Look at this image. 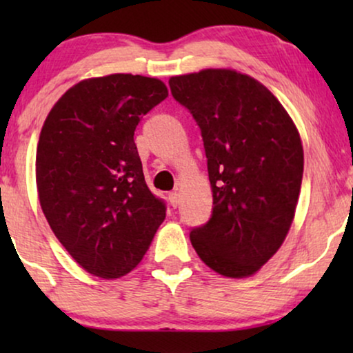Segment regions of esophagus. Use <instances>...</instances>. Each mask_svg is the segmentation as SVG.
Returning a JSON list of instances; mask_svg holds the SVG:
<instances>
[{
  "label": "esophagus",
  "instance_id": "34e87169",
  "mask_svg": "<svg viewBox=\"0 0 353 353\" xmlns=\"http://www.w3.org/2000/svg\"><path fill=\"white\" fill-rule=\"evenodd\" d=\"M168 202H170V205L175 209V207H178V204H180V194H178L176 191H172L170 194H168Z\"/></svg>",
  "mask_w": 353,
  "mask_h": 353
}]
</instances>
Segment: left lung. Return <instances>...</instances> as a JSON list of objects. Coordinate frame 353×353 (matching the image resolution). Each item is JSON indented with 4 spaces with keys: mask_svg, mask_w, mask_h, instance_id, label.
Masks as SVG:
<instances>
[{
    "mask_svg": "<svg viewBox=\"0 0 353 353\" xmlns=\"http://www.w3.org/2000/svg\"><path fill=\"white\" fill-rule=\"evenodd\" d=\"M168 85L201 128L214 197L209 221L191 230L192 248L216 273L250 276L291 228L303 175L296 125L262 83L234 70L172 77Z\"/></svg>",
    "mask_w": 353,
    "mask_h": 353,
    "instance_id": "obj_1",
    "label": "left lung"
}]
</instances>
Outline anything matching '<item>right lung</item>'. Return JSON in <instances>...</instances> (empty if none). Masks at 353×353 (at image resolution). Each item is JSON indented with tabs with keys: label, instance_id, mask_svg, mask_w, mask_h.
<instances>
[{
	"label": "right lung",
	"instance_id": "1",
	"mask_svg": "<svg viewBox=\"0 0 353 353\" xmlns=\"http://www.w3.org/2000/svg\"><path fill=\"white\" fill-rule=\"evenodd\" d=\"M167 96L161 80L143 75L83 80L43 125L37 148L43 214L67 252L94 276L132 272L165 219V202L144 180L133 134Z\"/></svg>",
	"mask_w": 353,
	"mask_h": 353
}]
</instances>
